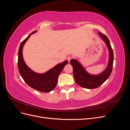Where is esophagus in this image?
<instances>
[{
  "mask_svg": "<svg viewBox=\"0 0 130 130\" xmlns=\"http://www.w3.org/2000/svg\"><path fill=\"white\" fill-rule=\"evenodd\" d=\"M71 59H72V57H70V56H68L67 57V60H68V61L69 62H70V60H71Z\"/></svg>",
  "mask_w": 130,
  "mask_h": 130,
  "instance_id": "34e87169",
  "label": "esophagus"
}]
</instances>
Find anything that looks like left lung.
<instances>
[{"label":"left lung","instance_id":"8db88e82","mask_svg":"<svg viewBox=\"0 0 130 130\" xmlns=\"http://www.w3.org/2000/svg\"><path fill=\"white\" fill-rule=\"evenodd\" d=\"M107 46L109 57L107 67L99 74L93 75L86 71L84 67L76 59L70 61L73 68V75L76 84L81 87L87 89H94L99 87L107 80L111 75L113 63V53L108 38L105 35L99 32L98 33Z\"/></svg>","mask_w":130,"mask_h":130}]
</instances>
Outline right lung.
I'll list each match as a JSON object with an SVG mask.
<instances>
[{"mask_svg":"<svg viewBox=\"0 0 130 130\" xmlns=\"http://www.w3.org/2000/svg\"><path fill=\"white\" fill-rule=\"evenodd\" d=\"M36 32L34 31L21 43L18 54V68L23 79L30 87L41 92L48 93L55 88L59 75L68 61L66 60L57 64L44 73H37L30 69L23 58V49L31 35Z\"/></svg>","mask_w":130,"mask_h":130,"instance_id":"1","label":"right lung"}]
</instances>
